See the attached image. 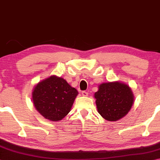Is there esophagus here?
<instances>
[{"label":"esophagus","instance_id":"1","mask_svg":"<svg viewBox=\"0 0 160 160\" xmlns=\"http://www.w3.org/2000/svg\"><path fill=\"white\" fill-rule=\"evenodd\" d=\"M82 96H84V97H86V96H88V93L87 91H82Z\"/></svg>","mask_w":160,"mask_h":160}]
</instances>
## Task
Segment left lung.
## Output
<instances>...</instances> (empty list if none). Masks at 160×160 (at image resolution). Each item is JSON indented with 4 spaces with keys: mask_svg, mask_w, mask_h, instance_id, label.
I'll return each instance as SVG.
<instances>
[{
    "mask_svg": "<svg viewBox=\"0 0 160 160\" xmlns=\"http://www.w3.org/2000/svg\"><path fill=\"white\" fill-rule=\"evenodd\" d=\"M94 98L98 113L109 122L118 121L127 115L134 101L129 86L119 82L100 84Z\"/></svg>",
    "mask_w": 160,
    "mask_h": 160,
    "instance_id": "8db88e82",
    "label": "left lung"
}]
</instances>
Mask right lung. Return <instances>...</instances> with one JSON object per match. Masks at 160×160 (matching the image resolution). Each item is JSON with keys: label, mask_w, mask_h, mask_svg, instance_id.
Instances as JSON below:
<instances>
[{"label": "right lung", "mask_w": 160, "mask_h": 160, "mask_svg": "<svg viewBox=\"0 0 160 160\" xmlns=\"http://www.w3.org/2000/svg\"><path fill=\"white\" fill-rule=\"evenodd\" d=\"M78 94L63 78L52 75L35 85L32 100L45 119L58 122L68 114Z\"/></svg>", "instance_id": "obj_1"}]
</instances>
